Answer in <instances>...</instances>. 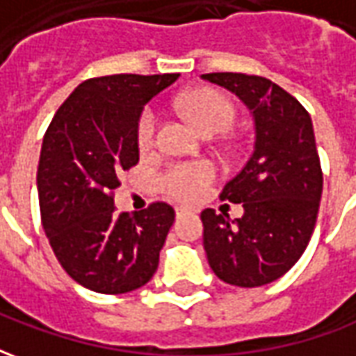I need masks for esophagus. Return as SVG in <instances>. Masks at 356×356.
I'll return each instance as SVG.
<instances>
[{
  "label": "esophagus",
  "mask_w": 356,
  "mask_h": 356,
  "mask_svg": "<svg viewBox=\"0 0 356 356\" xmlns=\"http://www.w3.org/2000/svg\"><path fill=\"white\" fill-rule=\"evenodd\" d=\"M188 211V208H183V206H179V208H175V213H177V217H181L183 213H186Z\"/></svg>",
  "instance_id": "34e87169"
}]
</instances>
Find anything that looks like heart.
Masks as SVG:
<instances>
[{
  "mask_svg": "<svg viewBox=\"0 0 356 356\" xmlns=\"http://www.w3.org/2000/svg\"><path fill=\"white\" fill-rule=\"evenodd\" d=\"M181 106L186 116L204 133H223L234 120V108L231 102L223 95L206 89L185 95L181 99ZM158 125H160L158 110L154 106H147L137 124V143L140 150L154 147L158 139ZM211 179H213V168L209 163H181L165 173L163 186L175 198L193 200L206 191Z\"/></svg>",
  "mask_w": 356,
  "mask_h": 356,
  "instance_id": "1",
  "label": "heart"
}]
</instances>
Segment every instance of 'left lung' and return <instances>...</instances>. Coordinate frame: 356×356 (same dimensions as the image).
<instances>
[{
  "mask_svg": "<svg viewBox=\"0 0 356 356\" xmlns=\"http://www.w3.org/2000/svg\"><path fill=\"white\" fill-rule=\"evenodd\" d=\"M244 102L254 120V150L227 181L221 198L242 204L231 219L202 211L204 250L223 282L257 288L275 282L305 252L322 196V170L311 116L298 99L267 78L202 74Z\"/></svg>",
  "mask_w": 356,
  "mask_h": 356,
  "instance_id": "8db88e82",
  "label": "left lung"
}]
</instances>
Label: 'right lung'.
I'll use <instances>...</instances> for the list:
<instances>
[{"mask_svg":"<svg viewBox=\"0 0 356 356\" xmlns=\"http://www.w3.org/2000/svg\"><path fill=\"white\" fill-rule=\"evenodd\" d=\"M179 74H114L83 81L43 137L38 194L45 234L74 280L99 293H127L154 276L175 221L163 202L114 213L118 175L139 162L137 124L150 99Z\"/></svg>","mask_w":356,"mask_h":356,"instance_id":"1","label":"right lung"}]
</instances>
